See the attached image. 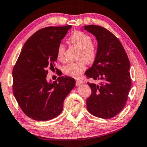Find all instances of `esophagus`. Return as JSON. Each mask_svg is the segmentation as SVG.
<instances>
[{
    "label": "esophagus",
    "instance_id": "esophagus-1",
    "mask_svg": "<svg viewBox=\"0 0 147 147\" xmlns=\"http://www.w3.org/2000/svg\"><path fill=\"white\" fill-rule=\"evenodd\" d=\"M82 80H80V79H76V85H80V84H81L82 83Z\"/></svg>",
    "mask_w": 147,
    "mask_h": 147
}]
</instances>
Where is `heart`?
<instances>
[{"label":"heart","mask_w":147,"mask_h":147,"mask_svg":"<svg viewBox=\"0 0 147 147\" xmlns=\"http://www.w3.org/2000/svg\"><path fill=\"white\" fill-rule=\"evenodd\" d=\"M69 41L72 45L79 49L78 58L79 61L75 63H69L63 68V71L66 75L71 77L78 78L82 72L86 69V63H93L97 57V47L92 38L87 33L76 30L69 38ZM65 47L63 44H60L57 48V59L63 61L65 55Z\"/></svg>","instance_id":"1"}]
</instances>
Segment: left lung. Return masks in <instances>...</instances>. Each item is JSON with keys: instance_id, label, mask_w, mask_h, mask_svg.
Returning a JSON list of instances; mask_svg holds the SVG:
<instances>
[{"instance_id": "1", "label": "left lung", "mask_w": 147, "mask_h": 147, "mask_svg": "<svg viewBox=\"0 0 147 147\" xmlns=\"http://www.w3.org/2000/svg\"><path fill=\"white\" fill-rule=\"evenodd\" d=\"M84 28L98 42L96 60L85 74L99 83L87 82L92 92L86 99V108L94 117L111 119L127 101L131 86L129 59L119 38L107 28L94 24Z\"/></svg>"}]
</instances>
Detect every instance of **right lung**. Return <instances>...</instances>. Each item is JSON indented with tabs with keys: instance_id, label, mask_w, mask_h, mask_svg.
I'll return each mask as SVG.
<instances>
[{
	"instance_id": "right-lung-1",
	"label": "right lung",
	"mask_w": 147,
	"mask_h": 147,
	"mask_svg": "<svg viewBox=\"0 0 147 147\" xmlns=\"http://www.w3.org/2000/svg\"><path fill=\"white\" fill-rule=\"evenodd\" d=\"M71 27L49 26L34 32L24 43L14 66V96L24 114L35 121L58 117L75 86L74 78L69 76H59L53 82L47 80V68L55 65L58 46Z\"/></svg>"
}]
</instances>
